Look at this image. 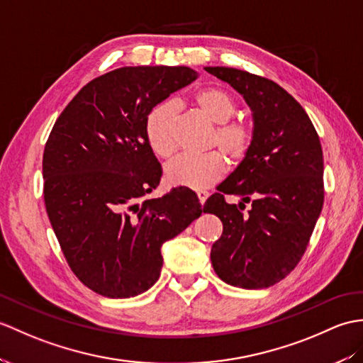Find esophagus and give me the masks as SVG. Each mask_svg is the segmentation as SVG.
<instances>
[{"label": "esophagus", "mask_w": 363, "mask_h": 363, "mask_svg": "<svg viewBox=\"0 0 363 363\" xmlns=\"http://www.w3.org/2000/svg\"><path fill=\"white\" fill-rule=\"evenodd\" d=\"M196 196H198L201 204H204L206 199L208 198V191H206V190H198V191H196Z\"/></svg>", "instance_id": "1"}]
</instances>
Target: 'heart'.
<instances>
[{"label":"heart","mask_w":363,"mask_h":363,"mask_svg":"<svg viewBox=\"0 0 363 363\" xmlns=\"http://www.w3.org/2000/svg\"><path fill=\"white\" fill-rule=\"evenodd\" d=\"M193 104L210 122L218 125L212 145L220 148L232 164L241 162L254 143V128L247 121L233 119L237 104L232 96L220 88H204L193 96ZM174 119V104L161 102L150 109L143 121L145 140L159 157L172 156L176 150ZM221 153L212 151L201 156L181 155L174 157L165 165V179L173 187L207 189L224 174L225 162Z\"/></svg>","instance_id":"b5f03b06"}]
</instances>
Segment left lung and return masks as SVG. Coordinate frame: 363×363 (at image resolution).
I'll list each match as a JSON object with an SVG mask.
<instances>
[{
    "label": "left lung",
    "mask_w": 363,
    "mask_h": 363,
    "mask_svg": "<svg viewBox=\"0 0 363 363\" xmlns=\"http://www.w3.org/2000/svg\"><path fill=\"white\" fill-rule=\"evenodd\" d=\"M206 71L237 89L254 116V143L204 204L223 223L210 252L216 275L230 286L263 289L289 275L305 254L323 207V151L303 106L266 77L235 67ZM243 202L227 205L223 196Z\"/></svg>",
    "instance_id": "left-lung-1"
}]
</instances>
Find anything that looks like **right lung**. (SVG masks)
Wrapping results in <instances>:
<instances>
[{"label": "right lung", "mask_w": 363, "mask_h": 363, "mask_svg": "<svg viewBox=\"0 0 363 363\" xmlns=\"http://www.w3.org/2000/svg\"><path fill=\"white\" fill-rule=\"evenodd\" d=\"M198 77L185 66H125L83 86L50 131L43 153L45 206L63 255L100 296L148 291L161 246L201 216L195 193L145 198L162 168L143 134L155 105Z\"/></svg>", "instance_id": "add662e5"}]
</instances>
